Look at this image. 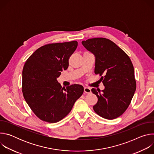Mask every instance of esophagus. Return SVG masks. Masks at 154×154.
I'll use <instances>...</instances> for the list:
<instances>
[{
  "label": "esophagus",
  "instance_id": "1",
  "mask_svg": "<svg viewBox=\"0 0 154 154\" xmlns=\"http://www.w3.org/2000/svg\"><path fill=\"white\" fill-rule=\"evenodd\" d=\"M84 92L85 93H87V94H89L91 92V90L90 88H88V87H85L84 88Z\"/></svg>",
  "mask_w": 154,
  "mask_h": 154
}]
</instances>
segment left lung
Here are the masks:
<instances>
[{
  "label": "left lung",
  "mask_w": 154,
  "mask_h": 154,
  "mask_svg": "<svg viewBox=\"0 0 154 154\" xmlns=\"http://www.w3.org/2000/svg\"><path fill=\"white\" fill-rule=\"evenodd\" d=\"M96 58V74L101 76L105 89L91 91L98 98L94 112L106 119L122 115L135 94L137 83L134 68L129 57L115 42L105 38H94L82 42Z\"/></svg>",
  "instance_id": "8db88e82"
}]
</instances>
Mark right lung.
I'll return each mask as SVG.
<instances>
[{"mask_svg":"<svg viewBox=\"0 0 154 154\" xmlns=\"http://www.w3.org/2000/svg\"><path fill=\"white\" fill-rule=\"evenodd\" d=\"M78 45L76 41L41 46L26 61L22 91L35 115L41 120L57 122L66 116L84 89L80 85L62 88L57 79L67 69L69 59Z\"/></svg>","mask_w":154,"mask_h":154,"instance_id":"add662e5","label":"right lung"}]
</instances>
